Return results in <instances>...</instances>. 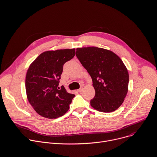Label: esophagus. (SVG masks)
I'll use <instances>...</instances> for the list:
<instances>
[{
  "mask_svg": "<svg viewBox=\"0 0 157 157\" xmlns=\"http://www.w3.org/2000/svg\"><path fill=\"white\" fill-rule=\"evenodd\" d=\"M82 90H83V88L82 87V88H80V89H78L77 90V91L78 92H82Z\"/></svg>",
  "mask_w": 157,
  "mask_h": 157,
  "instance_id": "obj_1",
  "label": "esophagus"
}]
</instances>
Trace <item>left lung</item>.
I'll return each instance as SVG.
<instances>
[{
  "label": "left lung",
  "instance_id": "left-lung-1",
  "mask_svg": "<svg viewBox=\"0 0 157 157\" xmlns=\"http://www.w3.org/2000/svg\"><path fill=\"white\" fill-rule=\"evenodd\" d=\"M76 56L92 79L95 95L91 106L105 113L118 109L127 94L129 82L122 60L112 51L97 47L77 48Z\"/></svg>",
  "mask_w": 157,
  "mask_h": 157
}]
</instances>
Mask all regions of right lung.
<instances>
[{
    "label": "right lung",
    "instance_id": "right-lung-1",
    "mask_svg": "<svg viewBox=\"0 0 157 157\" xmlns=\"http://www.w3.org/2000/svg\"><path fill=\"white\" fill-rule=\"evenodd\" d=\"M75 55V48L45 51L30 65L25 77L27 99L40 116L54 119L69 109L74 94L58 89L63 64Z\"/></svg>",
    "mask_w": 157,
    "mask_h": 157
}]
</instances>
